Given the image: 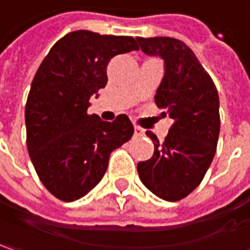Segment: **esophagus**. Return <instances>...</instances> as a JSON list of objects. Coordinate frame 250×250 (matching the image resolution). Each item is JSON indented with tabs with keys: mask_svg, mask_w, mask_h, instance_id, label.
Wrapping results in <instances>:
<instances>
[{
	"mask_svg": "<svg viewBox=\"0 0 250 250\" xmlns=\"http://www.w3.org/2000/svg\"><path fill=\"white\" fill-rule=\"evenodd\" d=\"M134 134L136 136H144V130L140 125H134Z\"/></svg>",
	"mask_w": 250,
	"mask_h": 250,
	"instance_id": "1",
	"label": "esophagus"
}]
</instances>
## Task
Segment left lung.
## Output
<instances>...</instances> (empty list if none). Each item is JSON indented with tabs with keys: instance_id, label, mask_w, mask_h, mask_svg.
<instances>
[{
	"instance_id": "obj_1",
	"label": "left lung",
	"mask_w": 250,
	"mask_h": 250,
	"mask_svg": "<svg viewBox=\"0 0 250 250\" xmlns=\"http://www.w3.org/2000/svg\"><path fill=\"white\" fill-rule=\"evenodd\" d=\"M148 56L165 61V75L155 104L162 116L173 119L165 141L146 131L154 141V155L138 162L141 182L155 196L179 201L201 183L215 155L220 136V99L208 72L182 40L137 38Z\"/></svg>"
}]
</instances>
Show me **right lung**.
Returning <instances> with one entry per match:
<instances>
[{
	"mask_svg": "<svg viewBox=\"0 0 250 250\" xmlns=\"http://www.w3.org/2000/svg\"><path fill=\"white\" fill-rule=\"evenodd\" d=\"M133 50L138 46L131 36L75 30L40 64L25 107L26 144L39 179L54 197H83L104 178L112 151L133 136L125 114L112 123L88 114L91 96L107 83L109 61Z\"/></svg>",
	"mask_w": 250,
	"mask_h": 250,
	"instance_id": "right-lung-1",
	"label": "right lung"
}]
</instances>
